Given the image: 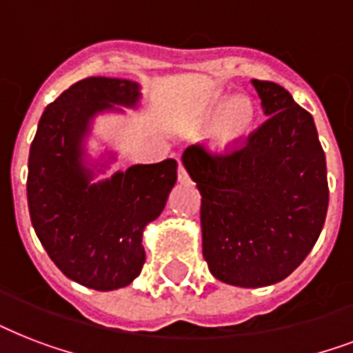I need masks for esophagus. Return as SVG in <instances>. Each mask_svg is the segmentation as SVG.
<instances>
[{
    "instance_id": "obj_1",
    "label": "esophagus",
    "mask_w": 353,
    "mask_h": 353,
    "mask_svg": "<svg viewBox=\"0 0 353 353\" xmlns=\"http://www.w3.org/2000/svg\"><path fill=\"white\" fill-rule=\"evenodd\" d=\"M177 179H179V183H190V176H188L181 163H179V168H177Z\"/></svg>"
}]
</instances>
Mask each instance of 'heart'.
I'll return each mask as SVG.
<instances>
[{
    "mask_svg": "<svg viewBox=\"0 0 353 353\" xmlns=\"http://www.w3.org/2000/svg\"><path fill=\"white\" fill-rule=\"evenodd\" d=\"M256 104L247 95H229L227 91H210L194 112V126L209 128V144L216 152L229 154L245 144L256 122Z\"/></svg>",
    "mask_w": 353,
    "mask_h": 353,
    "instance_id": "heart-1",
    "label": "heart"
}]
</instances>
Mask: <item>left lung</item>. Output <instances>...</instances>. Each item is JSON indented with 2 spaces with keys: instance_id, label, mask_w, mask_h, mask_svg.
<instances>
[{
  "instance_id": "obj_1",
  "label": "left lung",
  "mask_w": 353,
  "mask_h": 353,
  "mask_svg": "<svg viewBox=\"0 0 353 353\" xmlns=\"http://www.w3.org/2000/svg\"><path fill=\"white\" fill-rule=\"evenodd\" d=\"M251 84L268 121L247 143L227 155L194 144L181 157L201 194L209 271L238 288H263L290 276L323 231L330 196L312 115L282 85Z\"/></svg>"
}]
</instances>
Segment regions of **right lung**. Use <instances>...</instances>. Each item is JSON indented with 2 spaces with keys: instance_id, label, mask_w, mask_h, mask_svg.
I'll return each mask as SVG.
<instances>
[{
  "instance_id": "obj_1",
  "label": "right lung",
  "mask_w": 353,
  "mask_h": 353,
  "mask_svg": "<svg viewBox=\"0 0 353 353\" xmlns=\"http://www.w3.org/2000/svg\"><path fill=\"white\" fill-rule=\"evenodd\" d=\"M139 102L141 85L133 80H80L46 108L30 144L27 199L36 236L68 279L97 291L137 279L146 260L144 227L159 218L177 179V163L165 159L93 181L115 154L91 163V124Z\"/></svg>"
}]
</instances>
